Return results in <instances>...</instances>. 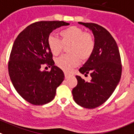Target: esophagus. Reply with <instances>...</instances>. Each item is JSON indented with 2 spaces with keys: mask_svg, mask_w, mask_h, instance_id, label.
<instances>
[{
  "mask_svg": "<svg viewBox=\"0 0 134 134\" xmlns=\"http://www.w3.org/2000/svg\"><path fill=\"white\" fill-rule=\"evenodd\" d=\"M64 73H65V77L66 79H67V78H68L69 76V74L67 72H65Z\"/></svg>",
  "mask_w": 134,
  "mask_h": 134,
  "instance_id": "1",
  "label": "esophagus"
}]
</instances>
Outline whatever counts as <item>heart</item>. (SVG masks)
I'll return each mask as SVG.
<instances>
[{"label":"heart","instance_id":"obj_1","mask_svg":"<svg viewBox=\"0 0 134 134\" xmlns=\"http://www.w3.org/2000/svg\"><path fill=\"white\" fill-rule=\"evenodd\" d=\"M61 39L51 35L47 38V44L51 52L58 55L63 50L64 46L69 44V55H65L56 59V65L65 71H69L77 66L80 59L85 61L90 58L95 50L96 43L91 33L72 26L60 31Z\"/></svg>","mask_w":134,"mask_h":134}]
</instances>
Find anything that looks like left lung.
Wrapping results in <instances>:
<instances>
[{
    "label": "left lung",
    "mask_w": 134,
    "mask_h": 134,
    "mask_svg": "<svg viewBox=\"0 0 134 134\" xmlns=\"http://www.w3.org/2000/svg\"><path fill=\"white\" fill-rule=\"evenodd\" d=\"M79 23L92 31L96 47L91 57L79 69L85 76L90 74L91 80L85 81L76 76L77 85L72 94L78 105L93 109L105 103L119 83L122 69L121 57L116 42L109 31L96 23Z\"/></svg>",
    "instance_id": "obj_1"
}]
</instances>
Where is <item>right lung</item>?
Segmentation results:
<instances>
[{"label": "right lung", "mask_w": 134, "mask_h": 134, "mask_svg": "<svg viewBox=\"0 0 134 134\" xmlns=\"http://www.w3.org/2000/svg\"><path fill=\"white\" fill-rule=\"evenodd\" d=\"M69 24L64 21H38L19 33L13 45L8 73L16 91L29 103L41 105L51 102L64 80L62 70L55 66L47 38L53 30ZM43 64L49 72L40 71Z\"/></svg>", "instance_id": "1"}]
</instances>
